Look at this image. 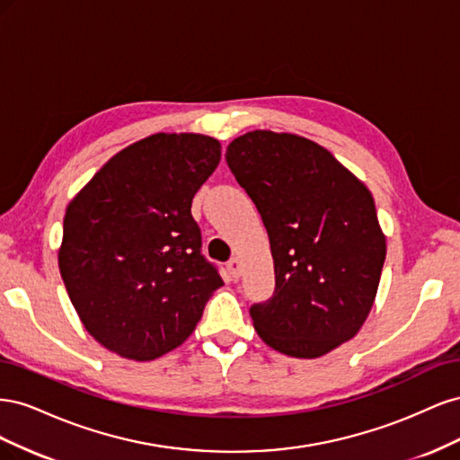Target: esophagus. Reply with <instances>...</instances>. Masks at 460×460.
Instances as JSON below:
<instances>
[{"label": "esophagus", "mask_w": 460, "mask_h": 460, "mask_svg": "<svg viewBox=\"0 0 460 460\" xmlns=\"http://www.w3.org/2000/svg\"><path fill=\"white\" fill-rule=\"evenodd\" d=\"M228 272L232 278H240L242 272H243V267H242V261L238 257H234L228 261Z\"/></svg>", "instance_id": "34e87169"}]
</instances>
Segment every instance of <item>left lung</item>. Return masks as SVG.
I'll use <instances>...</instances> for the list:
<instances>
[{
    "label": "left lung",
    "instance_id": "8db88e82",
    "mask_svg": "<svg viewBox=\"0 0 460 460\" xmlns=\"http://www.w3.org/2000/svg\"><path fill=\"white\" fill-rule=\"evenodd\" d=\"M226 161L270 240L276 289L252 307L261 340L316 358L355 338L387 249L367 184L326 147L289 132H245L228 144Z\"/></svg>",
    "mask_w": 460,
    "mask_h": 460
}]
</instances>
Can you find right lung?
Returning a JSON list of instances; mask_svg holds the SVG:
<instances>
[{"instance_id":"right-lung-1","label":"right lung","mask_w":460,"mask_h":460,"mask_svg":"<svg viewBox=\"0 0 460 460\" xmlns=\"http://www.w3.org/2000/svg\"><path fill=\"white\" fill-rule=\"evenodd\" d=\"M220 142L157 132L111 157L66 205L59 272L90 336L130 360L182 345L225 284L201 255L191 201Z\"/></svg>"}]
</instances>
